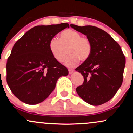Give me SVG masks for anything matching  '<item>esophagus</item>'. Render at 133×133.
<instances>
[{"instance_id":"1","label":"esophagus","mask_w":133,"mask_h":133,"mask_svg":"<svg viewBox=\"0 0 133 133\" xmlns=\"http://www.w3.org/2000/svg\"><path fill=\"white\" fill-rule=\"evenodd\" d=\"M68 71H69V74H72V73L74 71V70L72 69H69Z\"/></svg>"}]
</instances>
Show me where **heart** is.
<instances>
[{
  "instance_id": "obj_1",
  "label": "heart",
  "mask_w": 133,
  "mask_h": 133,
  "mask_svg": "<svg viewBox=\"0 0 133 133\" xmlns=\"http://www.w3.org/2000/svg\"><path fill=\"white\" fill-rule=\"evenodd\" d=\"M49 47L53 57L59 62L64 60L68 52L69 56L65 64L70 67L77 65L79 61H87L91 57L92 51V44L89 39L72 29L62 31L59 34V39L52 38L49 41Z\"/></svg>"
}]
</instances>
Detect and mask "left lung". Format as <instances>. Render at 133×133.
I'll list each match as a JSON object with an SVG mask.
<instances>
[{
	"label": "left lung",
	"mask_w": 133,
	"mask_h": 133,
	"mask_svg": "<svg viewBox=\"0 0 133 133\" xmlns=\"http://www.w3.org/2000/svg\"><path fill=\"white\" fill-rule=\"evenodd\" d=\"M71 27L86 35L92 46L89 59L76 69L84 77L76 91L87 103L103 104L114 97L123 83L126 58L119 44L104 30L92 25Z\"/></svg>",
	"instance_id": "8db88e82"
}]
</instances>
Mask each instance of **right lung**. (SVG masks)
<instances>
[{"label": "right lung", "instance_id": "1", "mask_svg": "<svg viewBox=\"0 0 133 133\" xmlns=\"http://www.w3.org/2000/svg\"><path fill=\"white\" fill-rule=\"evenodd\" d=\"M68 23L37 25L27 32L15 43L7 59V84L23 103L37 104L50 95L58 79L67 76L68 69L53 57L49 41Z\"/></svg>", "mask_w": 133, "mask_h": 133}]
</instances>
